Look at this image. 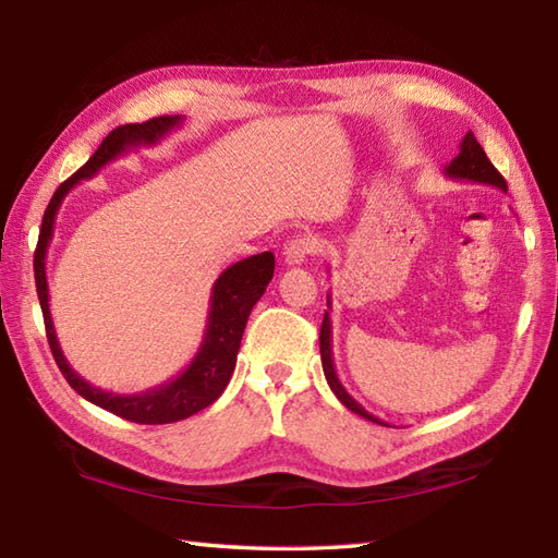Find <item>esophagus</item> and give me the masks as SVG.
I'll list each match as a JSON object with an SVG mask.
<instances>
[{"instance_id": "34e87169", "label": "esophagus", "mask_w": 558, "mask_h": 558, "mask_svg": "<svg viewBox=\"0 0 558 558\" xmlns=\"http://www.w3.org/2000/svg\"><path fill=\"white\" fill-rule=\"evenodd\" d=\"M318 252V242L314 236H298V240H290L282 248V256H286L288 266H300L306 258Z\"/></svg>"}]
</instances>
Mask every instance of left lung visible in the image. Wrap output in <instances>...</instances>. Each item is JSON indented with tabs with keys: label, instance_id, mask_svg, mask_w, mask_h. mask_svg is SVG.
<instances>
[{
	"label": "left lung",
	"instance_id": "left-lung-1",
	"mask_svg": "<svg viewBox=\"0 0 558 558\" xmlns=\"http://www.w3.org/2000/svg\"><path fill=\"white\" fill-rule=\"evenodd\" d=\"M444 174L448 177V180H456V182L487 184V186H496V189H501V192H506V180L499 174V170L494 168L492 160L487 158V153H484V148L477 144V138L472 132H468L465 138L460 141V153L446 165ZM326 302H328V312H330V294H328ZM328 312L324 314L322 336H318V340H322V364H324V374H326V381H328L330 390H333L342 405L352 410L354 414H360V417L369 420V422L388 426L384 420H378V417H374L372 412H366L360 405V402L348 393V388L340 384L336 364H333V326H330V314Z\"/></svg>",
	"mask_w": 558,
	"mask_h": 558
}]
</instances>
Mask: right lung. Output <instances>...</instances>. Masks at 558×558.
Masks as SVG:
<instances>
[{
	"instance_id": "obj_1",
	"label": "right lung",
	"mask_w": 558,
	"mask_h": 558,
	"mask_svg": "<svg viewBox=\"0 0 558 558\" xmlns=\"http://www.w3.org/2000/svg\"><path fill=\"white\" fill-rule=\"evenodd\" d=\"M184 122L182 114L174 117H156L144 124H124L117 126L105 136L100 148L93 153L88 162L83 165L78 172L69 177L64 184H59L50 206L45 208L43 228L38 236V248H35V288H38L40 310L45 316V330L47 340H50V350L54 354V362L59 372L64 374L69 386L76 390L81 398H86L93 405L108 410L117 417L136 422V424H170L192 417L204 408L213 405L220 398V393L228 386L230 376L236 364V352H240V342L246 328V318L252 314L254 304L266 292L268 282L272 278V268H276V256L270 252L254 254L248 258L236 260L230 268L220 272V278L213 282L210 290V306H208V322L204 330V340H201L198 352L194 360L189 362L184 369L172 376L170 381L160 386H153L141 390V393L122 396L112 393V390H102L98 386L88 384L86 378L71 369L66 362L62 345L57 340V330L50 314V290H47V246L52 242L54 234V220L57 210L62 206L64 196L74 189L78 182L96 177L105 165L117 160L124 153L141 148V146H156L174 129H180Z\"/></svg>"
}]
</instances>
